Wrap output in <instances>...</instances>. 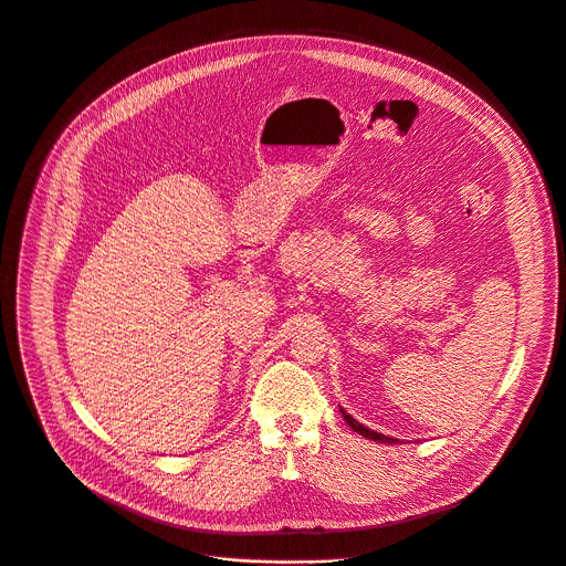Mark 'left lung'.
Here are the masks:
<instances>
[{
    "mask_svg": "<svg viewBox=\"0 0 566 566\" xmlns=\"http://www.w3.org/2000/svg\"><path fill=\"white\" fill-rule=\"evenodd\" d=\"M340 413H343V418H345V422H347V424H349V427H352V429H354V431H356V433H361V436H364V438H370V440H375V442H392V444H395V442H397V440H395V438H388V436H384V433H377V431H370V429H368V427H364V424H358V422H356V420H354V418H352V416H347V413H345V410H343V408H340Z\"/></svg>",
    "mask_w": 566,
    "mask_h": 566,
    "instance_id": "obj_1",
    "label": "left lung"
}]
</instances>
